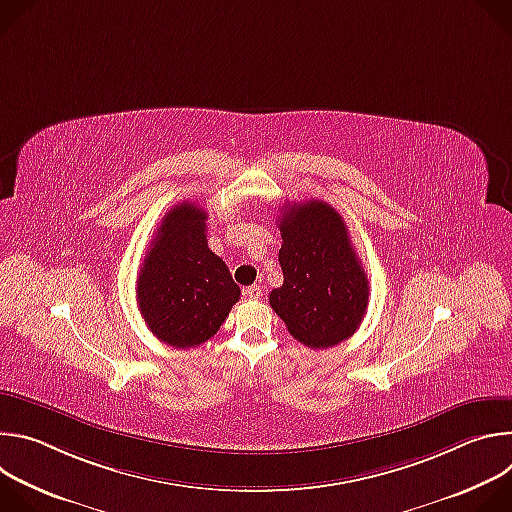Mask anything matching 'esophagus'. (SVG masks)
I'll use <instances>...</instances> for the list:
<instances>
[{"label":"esophagus","mask_w":512,"mask_h":512,"mask_svg":"<svg viewBox=\"0 0 512 512\" xmlns=\"http://www.w3.org/2000/svg\"><path fill=\"white\" fill-rule=\"evenodd\" d=\"M243 294H245V298H249V300H259V298L263 296V287H261V285H249V287L243 289Z\"/></svg>","instance_id":"esophagus-1"}]
</instances>
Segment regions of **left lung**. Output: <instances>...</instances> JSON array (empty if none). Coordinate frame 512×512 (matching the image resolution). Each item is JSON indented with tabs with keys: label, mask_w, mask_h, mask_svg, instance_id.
<instances>
[{
	"label": "left lung",
	"mask_w": 512,
	"mask_h": 512,
	"mask_svg": "<svg viewBox=\"0 0 512 512\" xmlns=\"http://www.w3.org/2000/svg\"><path fill=\"white\" fill-rule=\"evenodd\" d=\"M281 214L283 285L271 291L269 304L308 348L336 346L354 334L367 312V273L336 208L324 200L285 202Z\"/></svg>",
	"instance_id": "8db88e82"
}]
</instances>
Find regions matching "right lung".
Returning <instances> with one entry per match:
<instances>
[{
  "label": "right lung",
  "mask_w": 512,
  "mask_h": 512,
  "mask_svg": "<svg viewBox=\"0 0 512 512\" xmlns=\"http://www.w3.org/2000/svg\"><path fill=\"white\" fill-rule=\"evenodd\" d=\"M206 221V210L192 202L168 210L139 269V312L172 348L212 338L241 296L225 261L208 249Z\"/></svg>",
  "instance_id": "1"
}]
</instances>
